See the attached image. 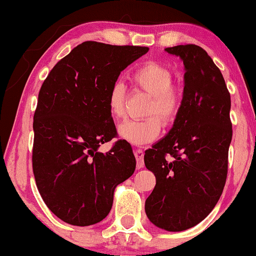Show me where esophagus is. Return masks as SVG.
Returning <instances> with one entry per match:
<instances>
[{
	"instance_id": "34e87169",
	"label": "esophagus",
	"mask_w": 256,
	"mask_h": 256,
	"mask_svg": "<svg viewBox=\"0 0 256 256\" xmlns=\"http://www.w3.org/2000/svg\"><path fill=\"white\" fill-rule=\"evenodd\" d=\"M134 156H136L137 161V168H142L144 166V156H143V152L140 149H136L134 150Z\"/></svg>"
}]
</instances>
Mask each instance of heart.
<instances>
[{"label": "heart", "mask_w": 256, "mask_h": 256, "mask_svg": "<svg viewBox=\"0 0 256 256\" xmlns=\"http://www.w3.org/2000/svg\"><path fill=\"white\" fill-rule=\"evenodd\" d=\"M132 82L138 90L149 96L142 120H126L119 125V134L136 146L146 144L156 140L161 125L170 128L176 122L183 106V91L173 83V73L168 67L150 61L134 70ZM126 90L119 82L110 86L108 94V110L114 119L125 114Z\"/></svg>", "instance_id": "heart-1"}]
</instances>
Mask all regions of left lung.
<instances>
[{
    "instance_id": "8db88e82",
    "label": "left lung",
    "mask_w": 256,
    "mask_h": 256,
    "mask_svg": "<svg viewBox=\"0 0 256 256\" xmlns=\"http://www.w3.org/2000/svg\"><path fill=\"white\" fill-rule=\"evenodd\" d=\"M183 60V106L166 137L146 150L156 184L146 213L158 228L183 231L208 216L224 190L232 138L231 98L224 77L201 46L166 48Z\"/></svg>"
}]
</instances>
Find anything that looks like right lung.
I'll return each instance as SVG.
<instances>
[{
  "mask_svg": "<svg viewBox=\"0 0 256 256\" xmlns=\"http://www.w3.org/2000/svg\"><path fill=\"white\" fill-rule=\"evenodd\" d=\"M148 46L86 40L52 67L38 94L34 116L32 170L43 201L58 218L76 226L104 220L114 189L134 174L136 158L118 136L108 94L120 72Z\"/></svg>",
  "mask_w": 256,
  "mask_h": 256,
  "instance_id": "obj_1",
  "label": "right lung"
}]
</instances>
